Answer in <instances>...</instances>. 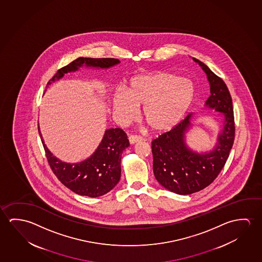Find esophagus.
<instances>
[{
	"label": "esophagus",
	"instance_id": "obj_1",
	"mask_svg": "<svg viewBox=\"0 0 262 262\" xmlns=\"http://www.w3.org/2000/svg\"><path fill=\"white\" fill-rule=\"evenodd\" d=\"M129 143L131 144V145H133V144H136L137 142L142 141L143 140V137H140V136H130L128 137Z\"/></svg>",
	"mask_w": 262,
	"mask_h": 262
}]
</instances>
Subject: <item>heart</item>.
Masks as SVG:
<instances>
[{
  "instance_id": "obj_1",
  "label": "heart",
  "mask_w": 262,
  "mask_h": 262,
  "mask_svg": "<svg viewBox=\"0 0 262 262\" xmlns=\"http://www.w3.org/2000/svg\"><path fill=\"white\" fill-rule=\"evenodd\" d=\"M195 96V84L188 78L164 71L142 74L114 94L113 111L119 120L129 122L143 105L142 117L150 129L166 132L182 120Z\"/></svg>"
}]
</instances>
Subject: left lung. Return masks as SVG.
I'll use <instances>...</instances> for the list:
<instances>
[{
    "label": "left lung",
    "mask_w": 262,
    "mask_h": 262,
    "mask_svg": "<svg viewBox=\"0 0 262 262\" xmlns=\"http://www.w3.org/2000/svg\"><path fill=\"white\" fill-rule=\"evenodd\" d=\"M206 73L210 96L205 106L223 116V125L213 149L198 153L187 146L186 134L192 127L189 114L170 131L152 141L155 178L163 187L179 195H189L210 185L224 167L235 137L232 99L224 81L205 63L193 58Z\"/></svg>",
    "instance_id": "obj_1"
}]
</instances>
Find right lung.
<instances>
[{
    "label": "right lung",
    "mask_w": 262,
    "mask_h": 262,
    "mask_svg": "<svg viewBox=\"0 0 262 262\" xmlns=\"http://www.w3.org/2000/svg\"><path fill=\"white\" fill-rule=\"evenodd\" d=\"M120 62L115 58H88L79 57L57 71L47 86L63 75L79 70L80 67H93L107 69ZM41 137L46 158L54 174L70 190L81 195L97 198L106 194L116 187L121 177V158L123 151L128 147L126 134L121 128L106 129L104 137L90 158L79 163L62 162L55 158L47 148Z\"/></svg>",
    "instance_id": "right-lung-1"
}]
</instances>
